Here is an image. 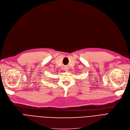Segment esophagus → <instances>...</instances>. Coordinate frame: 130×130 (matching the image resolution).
Masks as SVG:
<instances>
[{
	"label": "esophagus",
	"instance_id": "esophagus-1",
	"mask_svg": "<svg viewBox=\"0 0 130 130\" xmlns=\"http://www.w3.org/2000/svg\"><path fill=\"white\" fill-rule=\"evenodd\" d=\"M65 71H66V72H67V71H68V69H67V68H65Z\"/></svg>",
	"mask_w": 130,
	"mask_h": 130
}]
</instances>
